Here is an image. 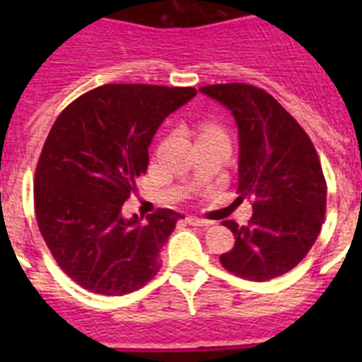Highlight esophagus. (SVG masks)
Listing matches in <instances>:
<instances>
[{
	"label": "esophagus",
	"mask_w": 362,
	"mask_h": 362,
	"mask_svg": "<svg viewBox=\"0 0 362 362\" xmlns=\"http://www.w3.org/2000/svg\"><path fill=\"white\" fill-rule=\"evenodd\" d=\"M187 223H188V225H192V226H210V225H212V221L201 219V217H196V216H188Z\"/></svg>",
	"instance_id": "esophagus-1"
}]
</instances>
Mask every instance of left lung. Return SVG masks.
<instances>
[{
	"label": "left lung",
	"instance_id": "8db88e82",
	"mask_svg": "<svg viewBox=\"0 0 362 362\" xmlns=\"http://www.w3.org/2000/svg\"><path fill=\"white\" fill-rule=\"evenodd\" d=\"M232 112L239 130L238 199H252L248 225L235 221V245L223 268L250 281L279 277L305 259L326 214V179L305 129L267 90L246 83L199 88Z\"/></svg>",
	"mask_w": 362,
	"mask_h": 362
}]
</instances>
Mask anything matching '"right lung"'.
<instances>
[{
    "instance_id": "right-lung-1",
    "label": "right lung",
    "mask_w": 362,
    "mask_h": 362,
    "mask_svg": "<svg viewBox=\"0 0 362 362\" xmlns=\"http://www.w3.org/2000/svg\"><path fill=\"white\" fill-rule=\"evenodd\" d=\"M192 86L103 85L74 99L52 124L34 175L36 221L66 276L92 293L124 296L161 268L183 216L158 209L124 219L121 209L148 166V146Z\"/></svg>"
}]
</instances>
